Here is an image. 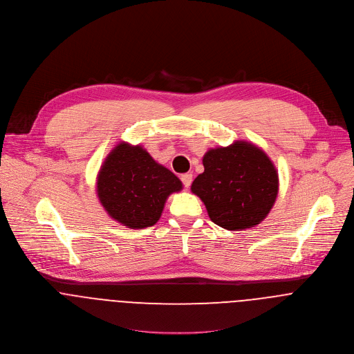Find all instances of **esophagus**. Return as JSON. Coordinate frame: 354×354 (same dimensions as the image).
<instances>
[{"label": "esophagus", "instance_id": "34e87169", "mask_svg": "<svg viewBox=\"0 0 354 354\" xmlns=\"http://www.w3.org/2000/svg\"><path fill=\"white\" fill-rule=\"evenodd\" d=\"M181 181H183V184H184L185 188H189V185H191V183H192V174H191V173L183 174V176H181Z\"/></svg>", "mask_w": 354, "mask_h": 354}]
</instances>
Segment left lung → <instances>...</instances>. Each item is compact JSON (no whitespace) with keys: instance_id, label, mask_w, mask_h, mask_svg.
<instances>
[{"instance_id":"1","label":"left lung","mask_w":354,"mask_h":354,"mask_svg":"<svg viewBox=\"0 0 354 354\" xmlns=\"http://www.w3.org/2000/svg\"><path fill=\"white\" fill-rule=\"evenodd\" d=\"M203 166L191 191L204 203L214 223L226 230H245L268 215L279 180L272 160L261 149L237 140L208 150Z\"/></svg>"}]
</instances>
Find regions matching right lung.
<instances>
[{
    "label": "right lung",
    "instance_id": "1",
    "mask_svg": "<svg viewBox=\"0 0 354 354\" xmlns=\"http://www.w3.org/2000/svg\"><path fill=\"white\" fill-rule=\"evenodd\" d=\"M183 189L180 178L142 146L118 143L102 163L97 195L110 218L129 229L155 225L167 198Z\"/></svg>",
    "mask_w": 354,
    "mask_h": 354
}]
</instances>
